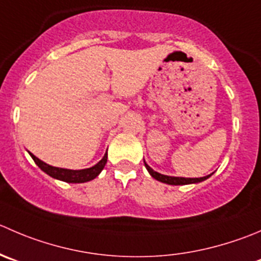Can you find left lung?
I'll list each match as a JSON object with an SVG mask.
<instances>
[{
  "label": "left lung",
  "instance_id": "8db88e82",
  "mask_svg": "<svg viewBox=\"0 0 261 261\" xmlns=\"http://www.w3.org/2000/svg\"><path fill=\"white\" fill-rule=\"evenodd\" d=\"M144 164H145V168L148 169V172L150 173V176L153 178L158 179V181L163 182V184H168V185H190V184H198V182L204 181V179L209 178L212 174H208L205 177H199V178H186V177H173V176H166V174L158 173V172L154 171L153 168L148 166L144 161Z\"/></svg>",
  "mask_w": 261,
  "mask_h": 261
}]
</instances>
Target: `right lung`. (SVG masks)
I'll use <instances>...</instances> for the list:
<instances>
[{"label": "right lung", "mask_w": 261, "mask_h": 261, "mask_svg": "<svg viewBox=\"0 0 261 261\" xmlns=\"http://www.w3.org/2000/svg\"><path fill=\"white\" fill-rule=\"evenodd\" d=\"M30 156L33 158V161L35 162L38 167L42 169L43 172L48 174V176L53 177L56 179H61L63 182H69V184H83V182H88L94 179L98 174L102 172V169L105 168L106 163H107V153L105 154L102 159L98 162L95 166L90 167V168L85 169H66V168H58V167L49 166V164L44 163L43 161H40L39 158L32 154L29 151Z\"/></svg>", "instance_id": "obj_1"}]
</instances>
